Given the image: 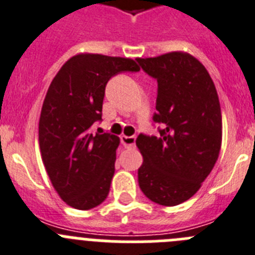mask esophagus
Returning a JSON list of instances; mask_svg holds the SVG:
<instances>
[{"label":"esophagus","instance_id":"obj_1","mask_svg":"<svg viewBox=\"0 0 255 255\" xmlns=\"http://www.w3.org/2000/svg\"><path fill=\"white\" fill-rule=\"evenodd\" d=\"M121 141H122L123 146H126V147L130 148L136 146V137L134 136H122Z\"/></svg>","mask_w":255,"mask_h":255}]
</instances>
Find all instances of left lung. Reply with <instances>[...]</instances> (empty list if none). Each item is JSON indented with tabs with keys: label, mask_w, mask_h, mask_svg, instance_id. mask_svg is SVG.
Listing matches in <instances>:
<instances>
[{
	"label": "left lung",
	"mask_w": 255,
	"mask_h": 255,
	"mask_svg": "<svg viewBox=\"0 0 255 255\" xmlns=\"http://www.w3.org/2000/svg\"><path fill=\"white\" fill-rule=\"evenodd\" d=\"M136 61L157 80L153 122L162 125L157 136L139 134L136 139L143 157L139 188L155 203L180 205L198 192L219 159V95L205 66L189 53L170 52Z\"/></svg>",
	"instance_id": "8db88e82"
}]
</instances>
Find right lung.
<instances>
[{"mask_svg": "<svg viewBox=\"0 0 255 255\" xmlns=\"http://www.w3.org/2000/svg\"><path fill=\"white\" fill-rule=\"evenodd\" d=\"M137 72L130 58L80 53L50 82L39 119L43 164L58 196L77 210L99 206L109 194L119 138L94 133L102 121L108 81L119 72Z\"/></svg>", "mask_w": 255, "mask_h": 255, "instance_id": "obj_1", "label": "right lung"}]
</instances>
